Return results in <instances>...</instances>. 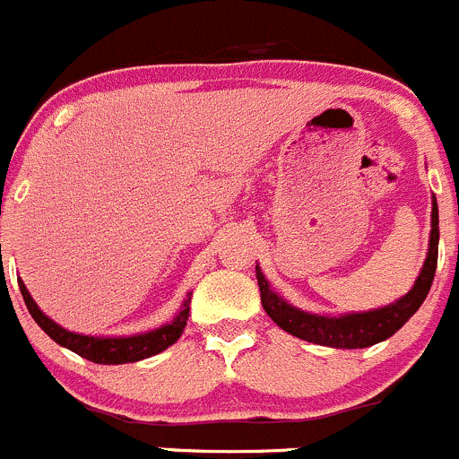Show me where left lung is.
I'll list each match as a JSON object with an SVG mask.
<instances>
[{"mask_svg": "<svg viewBox=\"0 0 459 459\" xmlns=\"http://www.w3.org/2000/svg\"><path fill=\"white\" fill-rule=\"evenodd\" d=\"M430 243L429 255L423 261V268L419 273L414 286L405 292L403 298L396 299L394 304H387L383 308L365 313H347V316H317V313L299 311L290 307L286 299H281L277 292L270 288L268 279L264 277L261 268L256 265V281L261 290V304L270 320L277 322L283 331H288L295 338H302L313 344H325V347L335 349H363L372 344L383 342L390 335H394L410 317L417 313L435 279V268H437V247H439V212L437 200L433 195V213H430Z\"/></svg>", "mask_w": 459, "mask_h": 459, "instance_id": "1", "label": "left lung"}]
</instances>
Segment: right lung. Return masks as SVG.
I'll use <instances>...</instances> for the list:
<instances>
[{"label": "right lung", "instance_id": "right-lung-1", "mask_svg": "<svg viewBox=\"0 0 459 459\" xmlns=\"http://www.w3.org/2000/svg\"><path fill=\"white\" fill-rule=\"evenodd\" d=\"M17 283H20L26 308H29L30 317L38 322V326H40L51 340H56L60 347H67L69 351L78 353V356L87 358V360L99 365L137 363V360H143V358L155 356V353L164 351V349L171 347V344L180 338L182 331H185L186 326V320H189L191 295L185 299L182 311L173 317V322L161 325L160 329L146 331V333L126 335V338H99V335L74 333V331H67L60 325H56L51 317H47L45 313L40 311V307L33 302V298H30V292L26 290L22 279H17Z\"/></svg>", "mask_w": 459, "mask_h": 459}]
</instances>
